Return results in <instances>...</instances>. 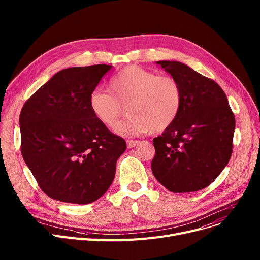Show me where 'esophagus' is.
<instances>
[{
	"label": "esophagus",
	"instance_id": "1",
	"mask_svg": "<svg viewBox=\"0 0 260 260\" xmlns=\"http://www.w3.org/2000/svg\"><path fill=\"white\" fill-rule=\"evenodd\" d=\"M138 143H139L138 140H127V141H126V144H127V147H128V148L135 147Z\"/></svg>",
	"mask_w": 260,
	"mask_h": 260
}]
</instances>
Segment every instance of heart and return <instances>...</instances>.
Returning <instances> with one entry per match:
<instances>
[{
    "label": "heart",
    "mask_w": 260,
    "mask_h": 260,
    "mask_svg": "<svg viewBox=\"0 0 260 260\" xmlns=\"http://www.w3.org/2000/svg\"><path fill=\"white\" fill-rule=\"evenodd\" d=\"M88 106L92 116L114 129L127 108L128 119L116 128L123 136L167 131L178 118L182 107V89L171 76H157L138 65H128L108 83V91L93 90Z\"/></svg>",
    "instance_id": "1"
}]
</instances>
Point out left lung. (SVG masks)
<instances>
[{"mask_svg": "<svg viewBox=\"0 0 260 260\" xmlns=\"http://www.w3.org/2000/svg\"><path fill=\"white\" fill-rule=\"evenodd\" d=\"M182 89L178 118L153 140L152 171L173 193L209 186L233 152L235 116L222 88L210 78L177 61H158Z\"/></svg>", "mask_w": 260, "mask_h": 260, "instance_id": "obj_1", "label": "left lung"}]
</instances>
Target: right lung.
<instances>
[{"label":"right lung","instance_id":"obj_1","mask_svg":"<svg viewBox=\"0 0 260 260\" xmlns=\"http://www.w3.org/2000/svg\"><path fill=\"white\" fill-rule=\"evenodd\" d=\"M112 65L60 71L25 102L21 153L38 185L52 199L87 204L111 186L125 140L92 116L88 98Z\"/></svg>","mask_w":260,"mask_h":260}]
</instances>
